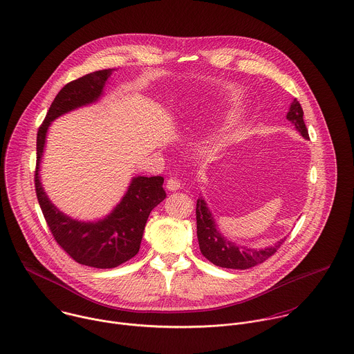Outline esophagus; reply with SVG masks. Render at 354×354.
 Segmentation results:
<instances>
[{"label": "esophagus", "mask_w": 354, "mask_h": 354, "mask_svg": "<svg viewBox=\"0 0 354 354\" xmlns=\"http://www.w3.org/2000/svg\"><path fill=\"white\" fill-rule=\"evenodd\" d=\"M165 186H167V189H168L169 192H176V190L180 189L182 185H180V180H179V179H176V178H169V179L167 180Z\"/></svg>", "instance_id": "34e87169"}]
</instances>
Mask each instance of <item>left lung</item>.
I'll list each match as a JSON object with an SVG mask.
<instances>
[{
    "label": "left lung",
    "instance_id": "left-lung-1",
    "mask_svg": "<svg viewBox=\"0 0 354 354\" xmlns=\"http://www.w3.org/2000/svg\"><path fill=\"white\" fill-rule=\"evenodd\" d=\"M287 118L295 125V128L305 139H309V132L304 121V110L297 99L292 100ZM196 219L200 251L209 262L219 268L240 270L254 268L259 263H263L266 259L274 255L286 240L284 239L277 241L273 247L259 250L236 245L234 243L229 241L219 233V230L216 229L215 219L201 197L197 200Z\"/></svg>",
    "mask_w": 354,
    "mask_h": 354
}]
</instances>
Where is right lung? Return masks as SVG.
I'll return each instance as SVG.
<instances>
[{"mask_svg": "<svg viewBox=\"0 0 354 354\" xmlns=\"http://www.w3.org/2000/svg\"><path fill=\"white\" fill-rule=\"evenodd\" d=\"M114 70L93 71L66 84L53 99L37 133L34 185L46 225L55 241L71 259L96 269L117 268L139 252L147 218L167 196L162 189L164 178H133L125 196L110 215L97 222H80L60 212L49 201L41 186L38 171L50 122L67 111L96 102Z\"/></svg>", "mask_w": 354, "mask_h": 354, "instance_id": "1", "label": "right lung"}]
</instances>
